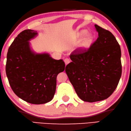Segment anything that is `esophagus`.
I'll return each mask as SVG.
<instances>
[{
	"label": "esophagus",
	"mask_w": 131,
	"mask_h": 131,
	"mask_svg": "<svg viewBox=\"0 0 131 131\" xmlns=\"http://www.w3.org/2000/svg\"><path fill=\"white\" fill-rule=\"evenodd\" d=\"M64 63H65V64H66V65H67L68 63H70V59H68V58H66V59H65L64 60Z\"/></svg>",
	"instance_id": "esophagus-1"
}]
</instances>
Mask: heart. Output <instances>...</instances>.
<instances>
[{"label": "heart", "instance_id": "obj_1", "mask_svg": "<svg viewBox=\"0 0 131 131\" xmlns=\"http://www.w3.org/2000/svg\"><path fill=\"white\" fill-rule=\"evenodd\" d=\"M86 32H87V31L84 29V30L80 32L79 35L80 36H82L85 35ZM93 39H94V37H93V35L92 34H86L81 41V43L80 44V48L82 49H88V48H90L93 42Z\"/></svg>", "mask_w": 131, "mask_h": 131}]
</instances>
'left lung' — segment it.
<instances>
[{"mask_svg":"<svg viewBox=\"0 0 131 131\" xmlns=\"http://www.w3.org/2000/svg\"><path fill=\"white\" fill-rule=\"evenodd\" d=\"M99 37L88 50L70 55L66 72L78 96L87 102L105 100L116 88L122 76L121 49L109 31L95 24Z\"/></svg>","mask_w":131,"mask_h":131,"instance_id":"1","label":"left lung"}]
</instances>
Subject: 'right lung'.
I'll return each instance as SVG.
<instances>
[{
  "label": "right lung",
  "mask_w": 131,
  "mask_h": 131,
  "mask_svg": "<svg viewBox=\"0 0 131 131\" xmlns=\"http://www.w3.org/2000/svg\"><path fill=\"white\" fill-rule=\"evenodd\" d=\"M37 31L26 29L16 37L7 55L6 75L14 92L34 104L50 102L55 95L56 77L65 69L62 59L55 60L48 53H38L29 41Z\"/></svg>",
  "instance_id": "obj_1"
}]
</instances>
